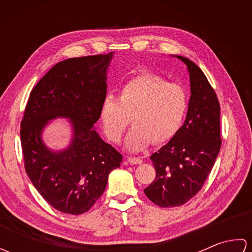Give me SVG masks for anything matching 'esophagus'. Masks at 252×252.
<instances>
[{
	"instance_id": "obj_1",
	"label": "esophagus",
	"mask_w": 252,
	"mask_h": 252,
	"mask_svg": "<svg viewBox=\"0 0 252 252\" xmlns=\"http://www.w3.org/2000/svg\"><path fill=\"white\" fill-rule=\"evenodd\" d=\"M127 162L131 164H141L143 162V160L136 157H127Z\"/></svg>"
}]
</instances>
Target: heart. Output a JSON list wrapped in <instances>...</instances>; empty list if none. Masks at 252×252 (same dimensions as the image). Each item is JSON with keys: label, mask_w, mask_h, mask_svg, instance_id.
I'll use <instances>...</instances> for the list:
<instances>
[{"label": "heart", "mask_w": 252, "mask_h": 252, "mask_svg": "<svg viewBox=\"0 0 252 252\" xmlns=\"http://www.w3.org/2000/svg\"><path fill=\"white\" fill-rule=\"evenodd\" d=\"M187 106L189 95L182 85L142 73L123 85L119 99L106 96L99 120L105 135L115 143L121 140L132 120L134 126L126 138V147L140 152L152 141L162 144L173 138L181 129Z\"/></svg>", "instance_id": "1"}]
</instances>
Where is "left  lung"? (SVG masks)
Wrapping results in <instances>:
<instances>
[{
  "mask_svg": "<svg viewBox=\"0 0 252 252\" xmlns=\"http://www.w3.org/2000/svg\"><path fill=\"white\" fill-rule=\"evenodd\" d=\"M175 57L189 73V109L176 135L151 156L156 179L144 189L149 199L162 208L184 205L201 189L222 143L220 104L215 90L195 63Z\"/></svg>",
  "mask_w": 252,
  "mask_h": 252,
  "instance_id": "8db88e82",
  "label": "left lung"
}]
</instances>
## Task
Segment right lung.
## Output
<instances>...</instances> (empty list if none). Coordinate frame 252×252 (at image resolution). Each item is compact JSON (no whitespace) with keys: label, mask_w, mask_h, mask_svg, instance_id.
I'll use <instances>...</instances> for the list:
<instances>
[{"label":"right lung","mask_w":252,"mask_h":252,"mask_svg":"<svg viewBox=\"0 0 252 252\" xmlns=\"http://www.w3.org/2000/svg\"><path fill=\"white\" fill-rule=\"evenodd\" d=\"M112 57L114 52L56 63L31 91L20 123L27 174L53 208L68 215L89 211L122 161V155L94 129ZM56 117L69 119L73 127L71 144L58 152L41 140L44 127Z\"/></svg>","instance_id":"1"}]
</instances>
